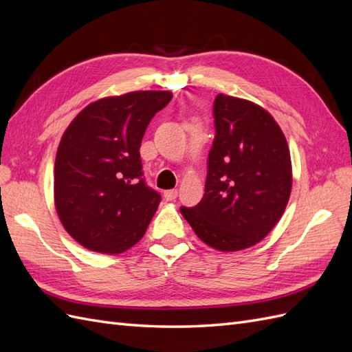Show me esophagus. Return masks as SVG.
I'll use <instances>...</instances> for the list:
<instances>
[{"label":"esophagus","instance_id":"esophagus-1","mask_svg":"<svg viewBox=\"0 0 352 352\" xmlns=\"http://www.w3.org/2000/svg\"><path fill=\"white\" fill-rule=\"evenodd\" d=\"M164 198L166 201H173L177 198V190L176 189H168V190H164Z\"/></svg>","mask_w":352,"mask_h":352}]
</instances>
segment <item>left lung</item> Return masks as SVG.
Returning a JSON list of instances; mask_svg holds the SVG:
<instances>
[{"label":"left lung","instance_id":"obj_1","mask_svg":"<svg viewBox=\"0 0 352 352\" xmlns=\"http://www.w3.org/2000/svg\"><path fill=\"white\" fill-rule=\"evenodd\" d=\"M206 194L180 212L197 236L219 251L252 247L276 226L292 188L285 135L260 105L219 94Z\"/></svg>","mask_w":352,"mask_h":352}]
</instances>
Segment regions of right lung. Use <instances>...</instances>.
I'll list each match as a JSON object with an SVG mask.
<instances>
[{
	"label": "right lung",
	"mask_w": 352,
	"mask_h": 352,
	"mask_svg": "<svg viewBox=\"0 0 352 352\" xmlns=\"http://www.w3.org/2000/svg\"><path fill=\"white\" fill-rule=\"evenodd\" d=\"M167 91H135L89 104L63 135L54 164L56 208L85 248L120 254L145 235L162 197L145 182L140 148Z\"/></svg>",
	"instance_id": "obj_1"
}]
</instances>
